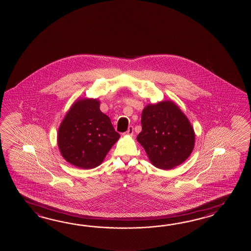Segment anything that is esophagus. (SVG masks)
Returning <instances> with one entry per match:
<instances>
[{"mask_svg":"<svg viewBox=\"0 0 251 251\" xmlns=\"http://www.w3.org/2000/svg\"><path fill=\"white\" fill-rule=\"evenodd\" d=\"M125 135H130V136H132L133 134V127L132 126H130L129 127H128L127 131L126 132V133H124Z\"/></svg>","mask_w":251,"mask_h":251,"instance_id":"34e87169","label":"esophagus"}]
</instances>
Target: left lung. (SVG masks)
Returning <instances> with one entry per match:
<instances>
[{"instance_id": "left-lung-1", "label": "left lung", "mask_w": 251, "mask_h": 251, "mask_svg": "<svg viewBox=\"0 0 251 251\" xmlns=\"http://www.w3.org/2000/svg\"><path fill=\"white\" fill-rule=\"evenodd\" d=\"M141 122L142 132L136 139L156 168L171 170L191 154L195 132L186 115L174 102L147 105Z\"/></svg>"}]
</instances>
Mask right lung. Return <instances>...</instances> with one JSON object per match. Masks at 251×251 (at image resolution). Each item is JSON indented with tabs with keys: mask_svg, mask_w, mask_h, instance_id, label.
Wrapping results in <instances>:
<instances>
[{
	"mask_svg": "<svg viewBox=\"0 0 251 251\" xmlns=\"http://www.w3.org/2000/svg\"><path fill=\"white\" fill-rule=\"evenodd\" d=\"M100 104L93 99L76 100L59 126L57 143L61 154L80 169L100 165L120 137L110 118L100 111Z\"/></svg>",
	"mask_w": 251,
	"mask_h": 251,
	"instance_id": "right-lung-1",
	"label": "right lung"
}]
</instances>
